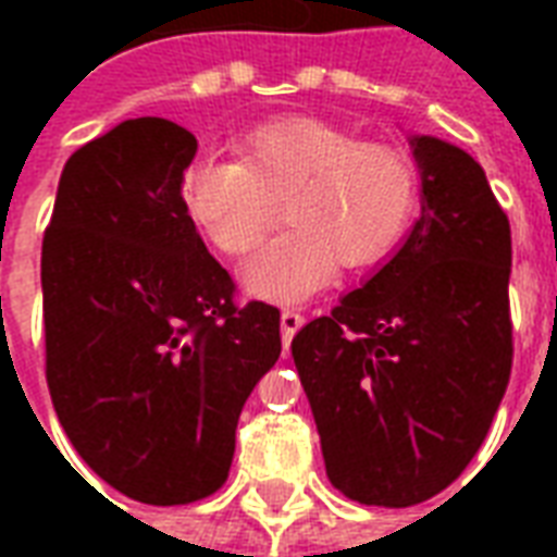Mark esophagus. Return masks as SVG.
Returning <instances> with one entry per match:
<instances>
[{"instance_id": "obj_1", "label": "esophagus", "mask_w": 557, "mask_h": 557, "mask_svg": "<svg viewBox=\"0 0 557 557\" xmlns=\"http://www.w3.org/2000/svg\"><path fill=\"white\" fill-rule=\"evenodd\" d=\"M306 318L297 309H283V314H280V330H283V341H286V347H288V341L295 338L297 330L304 326Z\"/></svg>"}]
</instances>
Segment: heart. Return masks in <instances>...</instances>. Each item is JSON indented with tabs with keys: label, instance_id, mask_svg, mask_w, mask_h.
<instances>
[{
	"label": "heart",
	"instance_id": "b5f03b06",
	"mask_svg": "<svg viewBox=\"0 0 557 557\" xmlns=\"http://www.w3.org/2000/svg\"><path fill=\"white\" fill-rule=\"evenodd\" d=\"M236 161L199 156L182 173L187 216L222 253L243 257L283 205L288 231L245 265V286L300 300L332 269L384 260L416 213L419 173L393 144H361L318 117H283L243 133Z\"/></svg>",
	"mask_w": 557,
	"mask_h": 557
}]
</instances>
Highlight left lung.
Wrapping results in <instances>:
<instances>
[{
    "mask_svg": "<svg viewBox=\"0 0 557 557\" xmlns=\"http://www.w3.org/2000/svg\"><path fill=\"white\" fill-rule=\"evenodd\" d=\"M422 213L364 286L292 341L326 476L364 506L448 488L511 375V227L466 150L413 135Z\"/></svg>",
    "mask_w": 557,
    "mask_h": 557,
    "instance_id": "obj_1",
    "label": "left lung"
}]
</instances>
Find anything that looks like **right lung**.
<instances>
[{"label": "right lung", "mask_w": 557, "mask_h": 557, "mask_svg": "<svg viewBox=\"0 0 557 557\" xmlns=\"http://www.w3.org/2000/svg\"><path fill=\"white\" fill-rule=\"evenodd\" d=\"M196 138L124 121L65 161L42 236L46 379L83 462L126 497L185 506L227 480L236 422L280 358V309L234 280L182 201Z\"/></svg>", "instance_id": "right-lung-1"}]
</instances>
